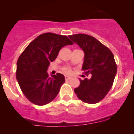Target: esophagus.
Masks as SVG:
<instances>
[{"mask_svg":"<svg viewBox=\"0 0 134 134\" xmlns=\"http://www.w3.org/2000/svg\"><path fill=\"white\" fill-rule=\"evenodd\" d=\"M65 80H69L71 79V77L68 76H65Z\"/></svg>","mask_w":134,"mask_h":134,"instance_id":"1","label":"esophagus"}]
</instances>
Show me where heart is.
Listing matches in <instances>:
<instances>
[{
	"label": "heart",
	"instance_id": "obj_1",
	"mask_svg": "<svg viewBox=\"0 0 134 134\" xmlns=\"http://www.w3.org/2000/svg\"><path fill=\"white\" fill-rule=\"evenodd\" d=\"M62 71L64 72L65 74H67V75H71L72 73V69L69 66H66V67H64L63 69H62Z\"/></svg>",
	"mask_w": 134,
	"mask_h": 134
}]
</instances>
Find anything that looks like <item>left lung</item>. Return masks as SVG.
I'll list each match as a JSON object with an SVG mask.
<instances>
[{
	"label": "left lung",
	"instance_id": "obj_1",
	"mask_svg": "<svg viewBox=\"0 0 134 134\" xmlns=\"http://www.w3.org/2000/svg\"><path fill=\"white\" fill-rule=\"evenodd\" d=\"M69 37L84 52L83 73L92 75L90 80H80V84L75 89V93L86 103H97L104 98L113 86L117 73L114 56L107 47L93 36L78 34Z\"/></svg>",
	"mask_w": 134,
	"mask_h": 134
}]
</instances>
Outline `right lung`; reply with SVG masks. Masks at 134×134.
<instances>
[{"instance_id":"obj_1","label":"right lung","mask_w":134,"mask_h":134,"mask_svg":"<svg viewBox=\"0 0 134 134\" xmlns=\"http://www.w3.org/2000/svg\"><path fill=\"white\" fill-rule=\"evenodd\" d=\"M73 43L66 36L42 34L33 40L19 57L16 78L25 97L33 104L44 106L53 100L65 82L60 73L49 77L47 71L62 47Z\"/></svg>"}]
</instances>
